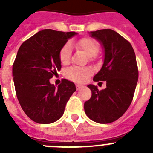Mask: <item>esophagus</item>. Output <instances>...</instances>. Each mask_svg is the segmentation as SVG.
Segmentation results:
<instances>
[{
  "instance_id": "34e87169",
  "label": "esophagus",
  "mask_w": 153,
  "mask_h": 153,
  "mask_svg": "<svg viewBox=\"0 0 153 153\" xmlns=\"http://www.w3.org/2000/svg\"><path fill=\"white\" fill-rule=\"evenodd\" d=\"M76 90H79L81 88H82V87H83V86L80 84H76Z\"/></svg>"
}]
</instances>
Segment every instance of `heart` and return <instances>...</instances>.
I'll return each instance as SVG.
<instances>
[{"mask_svg":"<svg viewBox=\"0 0 153 153\" xmlns=\"http://www.w3.org/2000/svg\"><path fill=\"white\" fill-rule=\"evenodd\" d=\"M76 46L83 51L88 56H95L99 51V44L95 40L85 37L78 40ZM70 55H71V44L67 43L62 47L59 53L60 60L63 64H66L70 61ZM93 73V70L90 67H71L66 71V74L70 79L76 82H84L89 76Z\"/></svg>","mask_w":153,"mask_h":153,"instance_id":"obj_1","label":"heart"}]
</instances>
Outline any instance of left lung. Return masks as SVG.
Here are the masks:
<instances>
[{"mask_svg": "<svg viewBox=\"0 0 153 153\" xmlns=\"http://www.w3.org/2000/svg\"><path fill=\"white\" fill-rule=\"evenodd\" d=\"M90 34L104 50L103 64L93 81H106V88L99 90L97 86L88 85L92 96L85 102L84 110L94 122L109 123L122 117L132 102L139 76L136 54L130 43L113 30Z\"/></svg>", "mask_w": 153, "mask_h": 153, "instance_id": "8db88e82", "label": "left lung"}]
</instances>
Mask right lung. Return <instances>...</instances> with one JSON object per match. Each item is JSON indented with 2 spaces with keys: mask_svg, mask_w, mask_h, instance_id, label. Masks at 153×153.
<instances>
[{
  "mask_svg": "<svg viewBox=\"0 0 153 153\" xmlns=\"http://www.w3.org/2000/svg\"><path fill=\"white\" fill-rule=\"evenodd\" d=\"M76 34L43 30L24 41L17 51L12 70L16 94L24 113L37 123H52L59 120L76 91L73 82L63 79L56 87L50 79L61 69L60 49Z\"/></svg>",
  "mask_w": 153,
  "mask_h": 153,
  "instance_id": "right-lung-1",
  "label": "right lung"
}]
</instances>
